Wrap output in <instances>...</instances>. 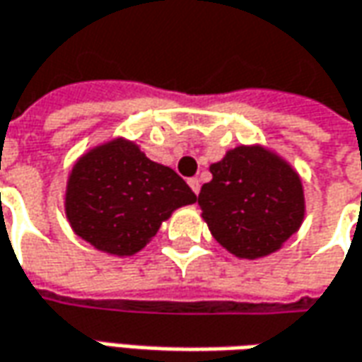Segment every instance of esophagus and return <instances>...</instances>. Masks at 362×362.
I'll list each match as a JSON object with an SVG mask.
<instances>
[{
    "mask_svg": "<svg viewBox=\"0 0 362 362\" xmlns=\"http://www.w3.org/2000/svg\"><path fill=\"white\" fill-rule=\"evenodd\" d=\"M188 184H190V188L194 190V194L200 192V180H198V178H190V180H188Z\"/></svg>",
    "mask_w": 362,
    "mask_h": 362,
    "instance_id": "obj_1",
    "label": "esophagus"
}]
</instances>
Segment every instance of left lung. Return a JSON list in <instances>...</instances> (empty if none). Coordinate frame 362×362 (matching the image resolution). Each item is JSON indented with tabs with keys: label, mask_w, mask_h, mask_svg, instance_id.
<instances>
[{
	"label": "left lung",
	"mask_w": 362,
	"mask_h": 362,
	"mask_svg": "<svg viewBox=\"0 0 362 362\" xmlns=\"http://www.w3.org/2000/svg\"><path fill=\"white\" fill-rule=\"evenodd\" d=\"M212 180L198 194L216 243L243 260L281 250L305 220L300 174L262 144H240L210 164Z\"/></svg>",
	"instance_id": "obj_1"
}]
</instances>
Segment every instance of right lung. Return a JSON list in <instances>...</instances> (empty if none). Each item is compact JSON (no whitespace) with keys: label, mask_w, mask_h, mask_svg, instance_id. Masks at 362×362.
<instances>
[{"label":"right lung","mask_w":362,"mask_h":362,"mask_svg":"<svg viewBox=\"0 0 362 362\" xmlns=\"http://www.w3.org/2000/svg\"><path fill=\"white\" fill-rule=\"evenodd\" d=\"M194 202L196 194L174 170L152 162L122 136L74 162L64 196L71 230L119 258L140 252L174 210Z\"/></svg>","instance_id":"obj_1"}]
</instances>
